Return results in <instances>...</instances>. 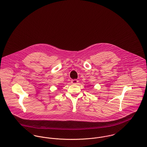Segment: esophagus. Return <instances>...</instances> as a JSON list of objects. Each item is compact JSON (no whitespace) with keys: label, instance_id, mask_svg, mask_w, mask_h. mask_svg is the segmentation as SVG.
<instances>
[{"label":"esophagus","instance_id":"34e87169","mask_svg":"<svg viewBox=\"0 0 147 147\" xmlns=\"http://www.w3.org/2000/svg\"><path fill=\"white\" fill-rule=\"evenodd\" d=\"M71 83L73 84H78V80H77V79H73V80H71Z\"/></svg>","mask_w":147,"mask_h":147}]
</instances>
